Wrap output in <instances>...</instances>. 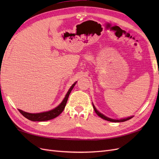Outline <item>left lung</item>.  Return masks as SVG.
I'll use <instances>...</instances> for the list:
<instances>
[{"mask_svg":"<svg viewBox=\"0 0 159 159\" xmlns=\"http://www.w3.org/2000/svg\"><path fill=\"white\" fill-rule=\"evenodd\" d=\"M93 109H94L95 112L96 113H97V115H98L99 117H100L101 118H102V119H105V120H107V121H111V122H124V121H127V120L131 119L133 117V116H131V117H127V118H124V119H111V118H109V117H106V116H105L104 115H103L102 113H101L100 112H99L97 110V109H96L95 107L94 106L93 104Z\"/></svg>","mask_w":159,"mask_h":159,"instance_id":"8db88e82","label":"left lung"}]
</instances>
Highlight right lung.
I'll list each match as a JSON object with an SVG mask.
<instances>
[{"label": "right lung", "instance_id": "right-lung-1", "mask_svg": "<svg viewBox=\"0 0 159 159\" xmlns=\"http://www.w3.org/2000/svg\"><path fill=\"white\" fill-rule=\"evenodd\" d=\"M76 83L77 81L71 86V88L68 90V93H66L63 101H62L61 103L55 109H53L49 111L42 112L39 113H30L23 111L20 109H18L19 112H20L24 117L32 121H48V120L56 118V117L58 116L60 114H61V113L64 111L66 107L67 101L68 99L69 95Z\"/></svg>", "mask_w": 159, "mask_h": 159}]
</instances>
